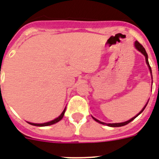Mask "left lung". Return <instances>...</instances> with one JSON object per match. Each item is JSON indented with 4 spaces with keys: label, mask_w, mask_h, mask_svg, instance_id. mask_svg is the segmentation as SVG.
<instances>
[{
    "label": "left lung",
    "mask_w": 159,
    "mask_h": 159,
    "mask_svg": "<svg viewBox=\"0 0 159 159\" xmlns=\"http://www.w3.org/2000/svg\"><path fill=\"white\" fill-rule=\"evenodd\" d=\"M134 47H135V48H136L137 50L139 51V52H141L142 54H143V55L144 57H145V60H146V63H147L148 66V69H149L150 73H151V76H152V70H151V67H150V65H149V63H148V54H147V52H146V51H145V49H144V47H143V46H142V45L140 44V43H139V42H138V41H136V42H134ZM148 102H147V103H146V105H145V106H144L143 107V109H142L141 111H140V112H139V113H138V114L136 115V116H135V117H132L131 119L128 120V121H126V122H123V123H103V122H101V121H99V120H98V119H97V118H95V117H93V119H94V120H95L96 122H98V123H101V124H103V125L108 126V127H112V128H116V127H122V126H125V125H127L128 123H130V122H132V121H133V120L134 119V118H136V117H138V116H139V114H141L142 112H143V111L144 109H145V107H146V106H147Z\"/></svg>",
    "instance_id": "obj_1"
}]
</instances>
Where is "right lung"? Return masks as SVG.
<instances>
[{
	"mask_svg": "<svg viewBox=\"0 0 159 159\" xmlns=\"http://www.w3.org/2000/svg\"><path fill=\"white\" fill-rule=\"evenodd\" d=\"M1 86V85H0ZM65 111H66V107H65V109H64L63 111H62V112L61 113V115L59 116V117H57V118H55L54 120H52V121H50V122H47V123H29V122H27V123H29V124H31V125H33V126H37V127H46V126H50V125H52V124H55V123H58L59 121H61V120L62 119V117H63L64 116V113H65Z\"/></svg>",
	"mask_w": 159,
	"mask_h": 159,
	"instance_id": "right-lung-1",
	"label": "right lung"
}]
</instances>
